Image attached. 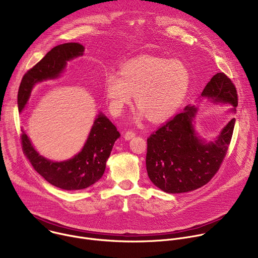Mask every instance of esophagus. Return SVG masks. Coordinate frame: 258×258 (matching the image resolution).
Returning a JSON list of instances; mask_svg holds the SVG:
<instances>
[{"label": "esophagus", "instance_id": "obj_1", "mask_svg": "<svg viewBox=\"0 0 258 258\" xmlns=\"http://www.w3.org/2000/svg\"><path fill=\"white\" fill-rule=\"evenodd\" d=\"M135 137H136V134H135L134 132H132V131H128V132H126V133L124 134V139H125L126 141L132 140V139L135 138Z\"/></svg>", "mask_w": 258, "mask_h": 258}]
</instances>
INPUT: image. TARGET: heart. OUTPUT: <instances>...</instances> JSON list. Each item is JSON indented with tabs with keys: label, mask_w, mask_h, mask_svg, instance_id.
<instances>
[{
	"label": "heart",
	"mask_w": 258,
	"mask_h": 258,
	"mask_svg": "<svg viewBox=\"0 0 258 258\" xmlns=\"http://www.w3.org/2000/svg\"><path fill=\"white\" fill-rule=\"evenodd\" d=\"M190 83V70L181 60L146 55L126 62L120 73L108 72L104 91L113 115L119 116L136 95L141 115L161 121L176 111Z\"/></svg>",
	"instance_id": "b5f03b06"
}]
</instances>
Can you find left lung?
<instances>
[{"label":"left lung","mask_w":258,"mask_h":258,"mask_svg":"<svg viewBox=\"0 0 258 258\" xmlns=\"http://www.w3.org/2000/svg\"><path fill=\"white\" fill-rule=\"evenodd\" d=\"M210 103L235 113L238 96L235 86L223 72L216 73L201 93ZM198 107L188 105L147 140L146 167L154 185L165 193H186L207 183L222 164L233 136L232 118L211 141L196 130Z\"/></svg>","instance_id":"left-lung-1"}]
</instances>
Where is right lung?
Listing matches in <instances>:
<instances>
[{
  "label": "right lung",
  "instance_id": "1",
  "mask_svg": "<svg viewBox=\"0 0 258 258\" xmlns=\"http://www.w3.org/2000/svg\"><path fill=\"white\" fill-rule=\"evenodd\" d=\"M84 53L85 47L79 43L62 44L48 52L25 73L21 81L17 97L19 112L26 107L36 84L59 79L66 69L67 62L83 56ZM119 137L116 126L103 112H99L82 150L69 159L54 161L44 157L36 151L23 130L21 142L23 151L33 168L47 181L57 188L76 191L89 188L102 177L106 161Z\"/></svg>",
  "mask_w": 258,
  "mask_h": 258
}]
</instances>
